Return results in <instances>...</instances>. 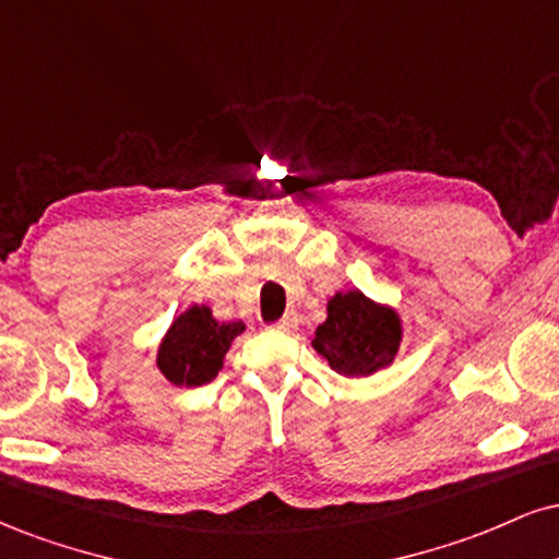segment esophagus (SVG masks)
<instances>
[{
    "label": "esophagus",
    "mask_w": 559,
    "mask_h": 559,
    "mask_svg": "<svg viewBox=\"0 0 559 559\" xmlns=\"http://www.w3.org/2000/svg\"><path fill=\"white\" fill-rule=\"evenodd\" d=\"M297 325H299L297 312H288L278 322H275L273 328H275V331H281V333H292V331H297Z\"/></svg>",
    "instance_id": "1"
}]
</instances>
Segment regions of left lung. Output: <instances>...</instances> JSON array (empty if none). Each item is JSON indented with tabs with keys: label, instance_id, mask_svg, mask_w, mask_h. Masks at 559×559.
<instances>
[{
	"label": "left lung",
	"instance_id": "obj_1",
	"mask_svg": "<svg viewBox=\"0 0 559 559\" xmlns=\"http://www.w3.org/2000/svg\"><path fill=\"white\" fill-rule=\"evenodd\" d=\"M403 341L399 309L369 299L365 292H335L328 318L318 325L312 348L344 378H369L395 361Z\"/></svg>",
	"mask_w": 559,
	"mask_h": 559
}]
</instances>
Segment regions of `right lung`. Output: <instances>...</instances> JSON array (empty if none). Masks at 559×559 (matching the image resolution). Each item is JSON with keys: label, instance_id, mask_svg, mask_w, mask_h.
<instances>
[{"label": "right lung", "instance_id": "obj_1", "mask_svg": "<svg viewBox=\"0 0 559 559\" xmlns=\"http://www.w3.org/2000/svg\"><path fill=\"white\" fill-rule=\"evenodd\" d=\"M245 331L247 325L241 320H215L207 305L187 307L160 338L158 372L177 388L205 385L221 372L226 352Z\"/></svg>", "mask_w": 559, "mask_h": 559}]
</instances>
